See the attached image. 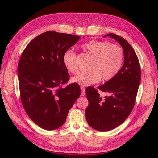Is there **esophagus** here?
Returning a JSON list of instances; mask_svg holds the SVG:
<instances>
[{"label": "esophagus", "mask_w": 158, "mask_h": 158, "mask_svg": "<svg viewBox=\"0 0 158 158\" xmlns=\"http://www.w3.org/2000/svg\"><path fill=\"white\" fill-rule=\"evenodd\" d=\"M81 95L82 96H85L86 95L85 88L83 87H81Z\"/></svg>", "instance_id": "1"}]
</instances>
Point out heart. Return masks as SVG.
<instances>
[{"label": "heart", "instance_id": "b5f03b06", "mask_svg": "<svg viewBox=\"0 0 158 158\" xmlns=\"http://www.w3.org/2000/svg\"><path fill=\"white\" fill-rule=\"evenodd\" d=\"M86 52L94 56L89 71L81 72L72 79L73 83L87 86L98 82L100 79L108 81L120 70L123 62L122 49L107 41H90L82 45ZM63 63L69 72L78 71L76 54L72 50H67L63 55Z\"/></svg>", "mask_w": 158, "mask_h": 158}]
</instances>
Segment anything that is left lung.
<instances>
[{"label": "left lung", "mask_w": 158, "mask_h": 158, "mask_svg": "<svg viewBox=\"0 0 158 158\" xmlns=\"http://www.w3.org/2000/svg\"><path fill=\"white\" fill-rule=\"evenodd\" d=\"M113 38L123 50L122 67L112 79L98 87L110 94L102 98L94 87H88L86 95L89 104L86 118L89 125L98 131H108L120 126L133 108L141 79V69L135 51L127 41L110 33L104 36Z\"/></svg>", "instance_id": "obj_1"}]
</instances>
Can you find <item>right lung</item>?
Returning <instances> with one entry per match:
<instances>
[{"label":"right lung","mask_w":158,"mask_h":158,"mask_svg":"<svg viewBox=\"0 0 158 158\" xmlns=\"http://www.w3.org/2000/svg\"><path fill=\"white\" fill-rule=\"evenodd\" d=\"M79 38L47 31L33 39L20 57L17 71L23 107L29 118L45 130L62 126L81 95L78 84L60 87L69 78L63 55Z\"/></svg>","instance_id":"add662e5"}]
</instances>
